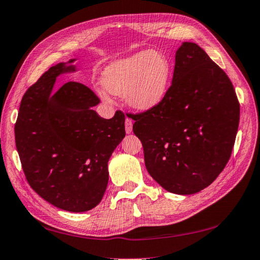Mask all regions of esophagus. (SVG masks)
I'll use <instances>...</instances> for the list:
<instances>
[{"mask_svg":"<svg viewBox=\"0 0 260 260\" xmlns=\"http://www.w3.org/2000/svg\"><path fill=\"white\" fill-rule=\"evenodd\" d=\"M132 129H133V122H132V119H129V118H126L125 120V131L127 134L132 133Z\"/></svg>","mask_w":260,"mask_h":260,"instance_id":"esophagus-1","label":"esophagus"}]
</instances>
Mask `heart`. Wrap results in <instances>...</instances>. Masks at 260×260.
<instances>
[{
    "label": "heart",
    "mask_w": 260,
    "mask_h": 260,
    "mask_svg": "<svg viewBox=\"0 0 260 260\" xmlns=\"http://www.w3.org/2000/svg\"><path fill=\"white\" fill-rule=\"evenodd\" d=\"M173 76L171 60L157 50H144L111 62L102 73L103 87L98 89L106 102L111 95L124 96L136 111L153 109L166 98Z\"/></svg>",
    "instance_id": "b5f03b06"
}]
</instances>
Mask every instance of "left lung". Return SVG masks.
<instances>
[{"instance_id": "1", "label": "left lung", "mask_w": 260, "mask_h": 260, "mask_svg": "<svg viewBox=\"0 0 260 260\" xmlns=\"http://www.w3.org/2000/svg\"><path fill=\"white\" fill-rule=\"evenodd\" d=\"M240 105L228 75L199 45L175 54L171 87L153 109L134 115L149 174L175 194H194L223 172L232 153Z\"/></svg>"}]
</instances>
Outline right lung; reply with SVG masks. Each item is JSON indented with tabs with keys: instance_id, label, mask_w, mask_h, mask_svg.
Here are the masks:
<instances>
[{
	"instance_id": "1",
	"label": "right lung",
	"mask_w": 260,
	"mask_h": 260,
	"mask_svg": "<svg viewBox=\"0 0 260 260\" xmlns=\"http://www.w3.org/2000/svg\"><path fill=\"white\" fill-rule=\"evenodd\" d=\"M76 59L60 62L27 89L15 126L16 146L28 183L37 194L72 212L100 204L109 181L108 161L125 138V116L105 119L93 110L99 98L85 85L58 76L75 73Z\"/></svg>"
}]
</instances>
